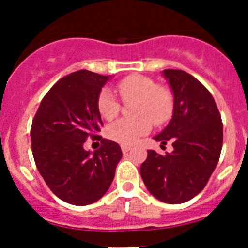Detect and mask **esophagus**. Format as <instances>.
<instances>
[{
  "mask_svg": "<svg viewBox=\"0 0 248 248\" xmlns=\"http://www.w3.org/2000/svg\"><path fill=\"white\" fill-rule=\"evenodd\" d=\"M121 150H122V152H124V153H127L129 150H131V146L122 145V146H121Z\"/></svg>",
  "mask_w": 248,
  "mask_h": 248,
  "instance_id": "obj_1",
  "label": "esophagus"
}]
</instances>
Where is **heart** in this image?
Here are the masks:
<instances>
[{"mask_svg": "<svg viewBox=\"0 0 248 248\" xmlns=\"http://www.w3.org/2000/svg\"><path fill=\"white\" fill-rule=\"evenodd\" d=\"M120 95L124 101L137 100L133 113L137 116L122 117L109 124L107 135L122 145H133L147 134L152 124H163L171 119L174 101L171 91L160 87L152 78L133 75L120 80ZM97 108L106 120L114 119L120 111V102L110 88H103L97 98Z\"/></svg>", "mask_w": 248, "mask_h": 248, "instance_id": "heart-1", "label": "heart"}]
</instances>
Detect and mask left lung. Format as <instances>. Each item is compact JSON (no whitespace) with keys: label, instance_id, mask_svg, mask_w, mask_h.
<instances>
[{"label":"left lung","instance_id":"1","mask_svg":"<svg viewBox=\"0 0 248 248\" xmlns=\"http://www.w3.org/2000/svg\"><path fill=\"white\" fill-rule=\"evenodd\" d=\"M163 76L173 93V114L153 139L165 145L171 140L173 151L161 155L148 150L140 174L155 199L179 204L207 186L221 155L223 126L212 93L200 80L182 70H164Z\"/></svg>","mask_w":248,"mask_h":248}]
</instances>
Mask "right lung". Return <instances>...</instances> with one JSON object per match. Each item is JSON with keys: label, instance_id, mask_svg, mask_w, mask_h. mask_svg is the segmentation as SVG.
Segmentation results:
<instances>
[{"label": "right lung", "instance_id": "1", "mask_svg": "<svg viewBox=\"0 0 248 248\" xmlns=\"http://www.w3.org/2000/svg\"><path fill=\"white\" fill-rule=\"evenodd\" d=\"M110 76L79 70L61 78L41 101L31 128L35 165L56 196L75 205L96 202L108 191L122 157L115 141L96 135L103 122L97 98ZM88 136L101 147L84 150Z\"/></svg>", "mask_w": 248, "mask_h": 248}]
</instances>
